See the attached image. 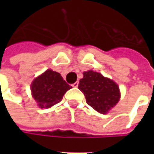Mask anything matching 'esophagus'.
<instances>
[{"mask_svg":"<svg viewBox=\"0 0 154 154\" xmlns=\"http://www.w3.org/2000/svg\"><path fill=\"white\" fill-rule=\"evenodd\" d=\"M78 84H79V82H76L75 83L72 84V87H78Z\"/></svg>","mask_w":154,"mask_h":154,"instance_id":"34e87169","label":"esophagus"}]
</instances>
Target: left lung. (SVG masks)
<instances>
[{
    "instance_id": "1",
    "label": "left lung",
    "mask_w": 154,
    "mask_h": 154,
    "mask_svg": "<svg viewBox=\"0 0 154 154\" xmlns=\"http://www.w3.org/2000/svg\"><path fill=\"white\" fill-rule=\"evenodd\" d=\"M78 88L83 92L87 103L100 114L108 113L120 98L119 88L113 80L91 70L84 72Z\"/></svg>"
}]
</instances>
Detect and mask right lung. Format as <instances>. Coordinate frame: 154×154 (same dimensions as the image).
I'll return each instance as SVG.
<instances>
[{
    "label": "right lung",
    "mask_w": 154,
    "mask_h": 154,
    "mask_svg": "<svg viewBox=\"0 0 154 154\" xmlns=\"http://www.w3.org/2000/svg\"><path fill=\"white\" fill-rule=\"evenodd\" d=\"M71 88L60 73L51 69L36 77L31 84L32 96L42 109L59 103L64 94Z\"/></svg>",
    "instance_id": "add662e5"
}]
</instances>
